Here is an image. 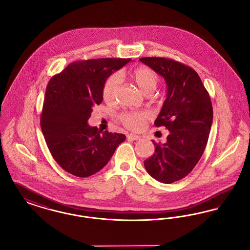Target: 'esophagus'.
Segmentation results:
<instances>
[{
  "instance_id": "1",
  "label": "esophagus",
  "mask_w": 250,
  "mask_h": 250,
  "mask_svg": "<svg viewBox=\"0 0 250 250\" xmlns=\"http://www.w3.org/2000/svg\"><path fill=\"white\" fill-rule=\"evenodd\" d=\"M127 139L132 140V141H138V140L141 139V136L136 135V134H128V135H127Z\"/></svg>"
}]
</instances>
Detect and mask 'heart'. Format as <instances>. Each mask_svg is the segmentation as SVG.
<instances>
[{
  "instance_id": "1",
  "label": "heart",
  "mask_w": 250,
  "mask_h": 250,
  "mask_svg": "<svg viewBox=\"0 0 250 250\" xmlns=\"http://www.w3.org/2000/svg\"><path fill=\"white\" fill-rule=\"evenodd\" d=\"M133 80L141 92L145 95H152L159 82L158 75L149 67L141 66L133 72ZM122 83V75L114 73L109 76L103 86V98L106 102L113 101L120 84ZM148 117L147 112L143 110L124 111L118 116L121 124L130 130H140L143 128L144 122Z\"/></svg>"
}]
</instances>
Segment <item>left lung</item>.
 Instances as JSON below:
<instances>
[{
  "label": "left lung",
  "instance_id": "1",
  "mask_svg": "<svg viewBox=\"0 0 250 250\" xmlns=\"http://www.w3.org/2000/svg\"><path fill=\"white\" fill-rule=\"evenodd\" d=\"M167 84V98L155 125L169 131L165 143H156L155 154L144 161L156 181L171 184L186 177L201 159L213 123L210 95L197 72L174 60L140 59Z\"/></svg>",
  "mask_w": 250,
  "mask_h": 250
}]
</instances>
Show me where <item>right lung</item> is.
Masks as SVG:
<instances>
[{
    "mask_svg": "<svg viewBox=\"0 0 250 250\" xmlns=\"http://www.w3.org/2000/svg\"><path fill=\"white\" fill-rule=\"evenodd\" d=\"M131 59L78 61L48 82L40 119L46 143L65 171L88 177L106 166L125 136L90 126L93 107L103 100V86L112 71Z\"/></svg>",
    "mask_w": 250,
    "mask_h": 250,
    "instance_id": "right-lung-1",
    "label": "right lung"
}]
</instances>
